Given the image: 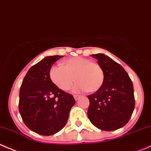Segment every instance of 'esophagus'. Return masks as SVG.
<instances>
[{"label":"esophagus","mask_w":151,"mask_h":151,"mask_svg":"<svg viewBox=\"0 0 151 151\" xmlns=\"http://www.w3.org/2000/svg\"><path fill=\"white\" fill-rule=\"evenodd\" d=\"M81 97V95H74V98H75L76 101H77L78 99L79 98Z\"/></svg>","instance_id":"1"}]
</instances>
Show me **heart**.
<instances>
[{
  "instance_id": "b5f03b06",
  "label": "heart",
  "mask_w": 151,
  "mask_h": 151,
  "mask_svg": "<svg viewBox=\"0 0 151 151\" xmlns=\"http://www.w3.org/2000/svg\"><path fill=\"white\" fill-rule=\"evenodd\" d=\"M50 81L59 89L69 90L74 78L77 81L73 86L74 92L87 91L95 92L103 85L104 74L101 65L86 58L76 56L52 67L49 71Z\"/></svg>"
}]
</instances>
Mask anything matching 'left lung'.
I'll return each instance as SVG.
<instances>
[{
  "label": "left lung",
  "mask_w": 151,
  "mask_h": 151,
  "mask_svg": "<svg viewBox=\"0 0 151 151\" xmlns=\"http://www.w3.org/2000/svg\"><path fill=\"white\" fill-rule=\"evenodd\" d=\"M104 74L103 85L88 95L87 115L91 123L103 131H114L129 121L135 107L134 86L124 68L109 56L92 54Z\"/></svg>",
  "instance_id": "left-lung-1"
}]
</instances>
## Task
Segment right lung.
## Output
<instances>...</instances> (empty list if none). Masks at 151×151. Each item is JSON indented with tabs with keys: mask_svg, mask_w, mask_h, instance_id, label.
<instances>
[{
	"mask_svg": "<svg viewBox=\"0 0 151 151\" xmlns=\"http://www.w3.org/2000/svg\"><path fill=\"white\" fill-rule=\"evenodd\" d=\"M63 56H47L28 70L20 89L19 111L30 130L43 136L59 132L66 125L76 101L49 77L50 68Z\"/></svg>",
	"mask_w": 151,
	"mask_h": 151,
	"instance_id": "1",
	"label": "right lung"
}]
</instances>
